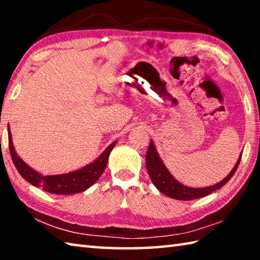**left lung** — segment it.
Here are the masks:
<instances>
[{"instance_id": "left-lung-1", "label": "left lung", "mask_w": 260, "mask_h": 260, "mask_svg": "<svg viewBox=\"0 0 260 260\" xmlns=\"http://www.w3.org/2000/svg\"><path fill=\"white\" fill-rule=\"evenodd\" d=\"M240 155L239 160L234 166V169L231 171V173L222 180V181L218 182L213 186L205 187V188H190L187 186H183L182 183H180L178 180L173 178V175L170 173V171L166 169L164 162L160 159V157L158 156V152L156 150L155 144L152 141H150L149 144L147 155H146V167L148 170V174L150 177L152 183L155 184L157 189L162 193H165L166 196L171 197V199L179 200V201H191L195 199H201V197L208 196L211 192L217 190V189L221 188L223 184H226L230 181L231 178L236 172L237 167L240 165L241 161Z\"/></svg>"}]
</instances>
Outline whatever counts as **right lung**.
<instances>
[{
    "label": "right lung",
    "mask_w": 260,
    "mask_h": 260,
    "mask_svg": "<svg viewBox=\"0 0 260 260\" xmlns=\"http://www.w3.org/2000/svg\"><path fill=\"white\" fill-rule=\"evenodd\" d=\"M9 150L12 158V161L16 166L17 171L26 181L32 183L35 187H41L43 190L50 193H59V195H71V193L81 192L89 188L100 179L104 172L105 166L108 164L109 155L113 147L116 146L117 141H114L105 150L101 153V156L94 162L87 165L82 169L74 171L71 173H65L59 175H42L37 171L26 164L23 159L17 155V152L12 144L11 132L9 129Z\"/></svg>",
    "instance_id": "add662e5"
}]
</instances>
